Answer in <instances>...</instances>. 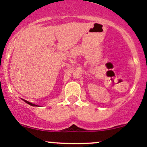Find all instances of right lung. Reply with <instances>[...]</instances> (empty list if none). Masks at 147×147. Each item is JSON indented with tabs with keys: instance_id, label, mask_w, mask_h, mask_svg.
<instances>
[{
	"instance_id": "add662e5",
	"label": "right lung",
	"mask_w": 147,
	"mask_h": 147,
	"mask_svg": "<svg viewBox=\"0 0 147 147\" xmlns=\"http://www.w3.org/2000/svg\"><path fill=\"white\" fill-rule=\"evenodd\" d=\"M23 101H24V102H25V103H27V104H30V106H38L37 105H36V104H32V103H30V102H28V101H26V100H25V99H23Z\"/></svg>"
}]
</instances>
